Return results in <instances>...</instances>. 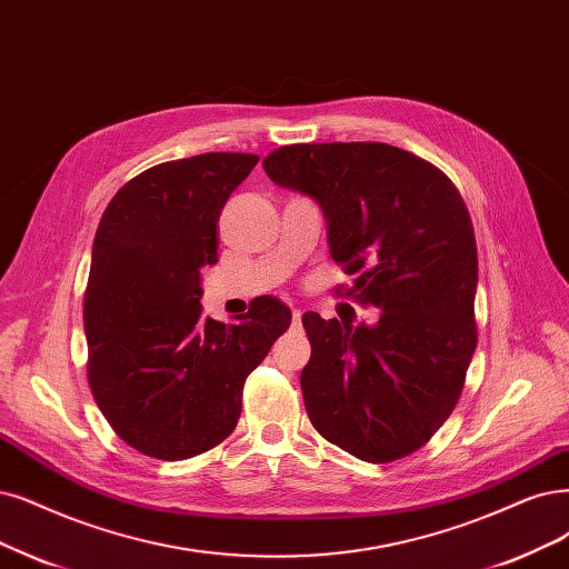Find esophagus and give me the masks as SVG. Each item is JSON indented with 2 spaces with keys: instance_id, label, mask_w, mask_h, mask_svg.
<instances>
[{
  "instance_id": "1",
  "label": "esophagus",
  "mask_w": 569,
  "mask_h": 569,
  "mask_svg": "<svg viewBox=\"0 0 569 569\" xmlns=\"http://www.w3.org/2000/svg\"><path fill=\"white\" fill-rule=\"evenodd\" d=\"M292 326H296V328L302 326V311L300 309H292Z\"/></svg>"
}]
</instances>
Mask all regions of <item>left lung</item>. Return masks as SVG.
Instances as JSON below:
<instances>
[{"label": "left lung", "mask_w": 569, "mask_h": 569, "mask_svg": "<svg viewBox=\"0 0 569 569\" xmlns=\"http://www.w3.org/2000/svg\"><path fill=\"white\" fill-rule=\"evenodd\" d=\"M267 176L323 208L345 290L375 326L307 311L305 408L332 446L372 465L429 443L455 410L478 342V252L469 208L433 163L387 142L286 144Z\"/></svg>", "instance_id": "8db88e82"}]
</instances>
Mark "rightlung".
<instances>
[{
	"label": "right lung",
	"mask_w": 569,
	"mask_h": 569,
	"mask_svg": "<svg viewBox=\"0 0 569 569\" xmlns=\"http://www.w3.org/2000/svg\"><path fill=\"white\" fill-rule=\"evenodd\" d=\"M258 154L208 152L147 168L100 218L83 330L89 385L114 433L154 459H189L234 431L246 377L290 326L260 298L237 319H201L199 269L218 262V222Z\"/></svg>",
	"instance_id": "obj_1"
}]
</instances>
